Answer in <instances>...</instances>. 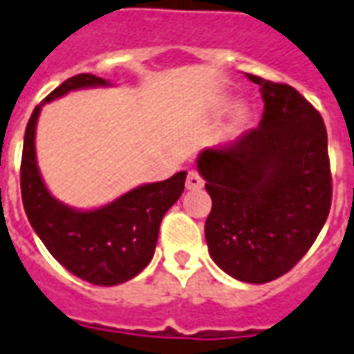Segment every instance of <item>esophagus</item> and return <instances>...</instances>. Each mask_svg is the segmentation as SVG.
<instances>
[{
  "label": "esophagus",
  "instance_id": "34e87169",
  "mask_svg": "<svg viewBox=\"0 0 354 354\" xmlns=\"http://www.w3.org/2000/svg\"><path fill=\"white\" fill-rule=\"evenodd\" d=\"M205 185V180L201 176L199 172H195V170H189V174L185 178V187L187 189H201Z\"/></svg>",
  "mask_w": 354,
  "mask_h": 354
}]
</instances>
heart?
<instances>
[{"mask_svg":"<svg viewBox=\"0 0 354 354\" xmlns=\"http://www.w3.org/2000/svg\"><path fill=\"white\" fill-rule=\"evenodd\" d=\"M231 106H233V100H230V98H225V100L222 102V108H231Z\"/></svg>","mask_w":354,"mask_h":354,"instance_id":"1","label":"heart"}]
</instances>
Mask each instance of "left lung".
<instances>
[{
    "label": "left lung",
    "instance_id": "8db88e82",
    "mask_svg": "<svg viewBox=\"0 0 354 354\" xmlns=\"http://www.w3.org/2000/svg\"><path fill=\"white\" fill-rule=\"evenodd\" d=\"M263 115L223 147H207L197 169L212 199L205 223L210 258L243 282L288 273L311 248L332 205L328 134L296 88L258 75Z\"/></svg>",
    "mask_w": 354,
    "mask_h": 354
}]
</instances>
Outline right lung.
<instances>
[{"label":"right lung","instance_id":"right-lung-1","mask_svg":"<svg viewBox=\"0 0 354 354\" xmlns=\"http://www.w3.org/2000/svg\"><path fill=\"white\" fill-rule=\"evenodd\" d=\"M106 85L108 81L93 73H80L35 106L28 121L20 162L22 203L37 237L60 266L96 286L131 281L151 261L162 216L184 193L187 176L182 170L169 180L138 185L94 210H75L50 195L35 159V127L43 104L70 91Z\"/></svg>","mask_w":354,"mask_h":354}]
</instances>
